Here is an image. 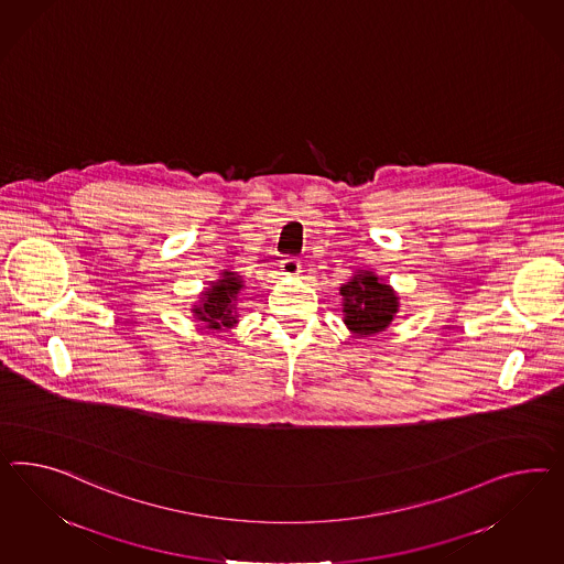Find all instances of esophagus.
Returning <instances> with one entry per match:
<instances>
[{"mask_svg": "<svg viewBox=\"0 0 564 564\" xmlns=\"http://www.w3.org/2000/svg\"><path fill=\"white\" fill-rule=\"evenodd\" d=\"M300 269H302V264H300V260L295 259V257H288V259L281 260V271L285 274H297Z\"/></svg>", "mask_w": 564, "mask_h": 564, "instance_id": "esophagus-1", "label": "esophagus"}]
</instances>
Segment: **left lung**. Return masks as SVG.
I'll list each match as a JSON object with an SVG mask.
<instances>
[{"instance_id":"left-lung-1","label":"left lung","mask_w":564,"mask_h":564,"mask_svg":"<svg viewBox=\"0 0 564 564\" xmlns=\"http://www.w3.org/2000/svg\"><path fill=\"white\" fill-rule=\"evenodd\" d=\"M345 322L355 335L369 336L381 333L398 312V297L390 285L376 274H355L340 288Z\"/></svg>"}]
</instances>
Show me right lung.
I'll use <instances>...</instances> for the list:
<instances>
[{"mask_svg": "<svg viewBox=\"0 0 564 564\" xmlns=\"http://www.w3.org/2000/svg\"><path fill=\"white\" fill-rule=\"evenodd\" d=\"M242 288L240 276L226 271L224 279L203 293V304L195 307V316H198V321L207 322V328H229L236 324V316L231 312L236 310V297Z\"/></svg>", "mask_w": 564, "mask_h": 564, "instance_id": "1", "label": "right lung"}]
</instances>
